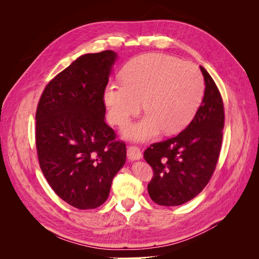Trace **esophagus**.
Instances as JSON below:
<instances>
[{
  "mask_svg": "<svg viewBox=\"0 0 259 259\" xmlns=\"http://www.w3.org/2000/svg\"><path fill=\"white\" fill-rule=\"evenodd\" d=\"M127 156L130 160H139L142 158V151L136 146H128L127 147Z\"/></svg>",
  "mask_w": 259,
  "mask_h": 259,
  "instance_id": "obj_1",
  "label": "esophagus"
}]
</instances>
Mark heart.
I'll return each mask as SVG.
<instances>
[{
	"label": "heart",
	"mask_w": 259,
	"mask_h": 259,
	"mask_svg": "<svg viewBox=\"0 0 259 259\" xmlns=\"http://www.w3.org/2000/svg\"><path fill=\"white\" fill-rule=\"evenodd\" d=\"M121 83L105 91V104L113 124H126L140 109L147 115L131 125L126 135L143 140L162 128L171 134L183 130L197 113L204 94L199 68L164 54H147L131 60L121 71Z\"/></svg>",
	"instance_id": "b5f03b06"
}]
</instances>
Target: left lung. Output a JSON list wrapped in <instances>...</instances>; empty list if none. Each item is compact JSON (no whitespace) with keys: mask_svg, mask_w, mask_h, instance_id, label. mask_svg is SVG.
I'll return each mask as SVG.
<instances>
[{"mask_svg":"<svg viewBox=\"0 0 259 259\" xmlns=\"http://www.w3.org/2000/svg\"><path fill=\"white\" fill-rule=\"evenodd\" d=\"M205 91L190 124L177 136L151 144L144 158L153 169L148 184L151 200L159 205L176 206L204 189L219 158L225 125L224 103L216 83L202 66Z\"/></svg>","mask_w":259,"mask_h":259,"instance_id":"obj_1","label":"left lung"}]
</instances>
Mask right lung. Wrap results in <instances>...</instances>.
Here are the masks:
<instances>
[{"label":"right lung","instance_id":"1","mask_svg":"<svg viewBox=\"0 0 259 259\" xmlns=\"http://www.w3.org/2000/svg\"><path fill=\"white\" fill-rule=\"evenodd\" d=\"M116 58L86 54L44 89L35 113V145L43 174L60 199L93 209L108 199L126 160V145L105 122V90Z\"/></svg>","mask_w":259,"mask_h":259}]
</instances>
